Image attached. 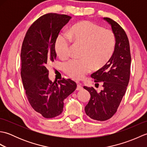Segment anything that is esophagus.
Instances as JSON below:
<instances>
[{
    "label": "esophagus",
    "instance_id": "obj_1",
    "mask_svg": "<svg viewBox=\"0 0 147 147\" xmlns=\"http://www.w3.org/2000/svg\"><path fill=\"white\" fill-rule=\"evenodd\" d=\"M83 88V86H82V85H81V84H78L77 85V88H76V90H82Z\"/></svg>",
    "mask_w": 147,
    "mask_h": 147
}]
</instances>
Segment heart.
<instances>
[{"mask_svg":"<svg viewBox=\"0 0 147 147\" xmlns=\"http://www.w3.org/2000/svg\"><path fill=\"white\" fill-rule=\"evenodd\" d=\"M84 45L82 58H74L65 62V73L74 79H82L92 71L107 63L112 57L115 47L114 32L103 28L88 21H82L71 28L69 34L59 35L55 42L57 54L61 58L70 55L72 42Z\"/></svg>","mask_w":147,"mask_h":147,"instance_id":"b5f03b06","label":"heart"}]
</instances>
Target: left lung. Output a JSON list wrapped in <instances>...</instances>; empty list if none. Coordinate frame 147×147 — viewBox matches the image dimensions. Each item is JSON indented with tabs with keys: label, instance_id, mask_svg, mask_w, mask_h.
<instances>
[{
	"label": "left lung",
	"instance_id": "1",
	"mask_svg": "<svg viewBox=\"0 0 147 147\" xmlns=\"http://www.w3.org/2000/svg\"><path fill=\"white\" fill-rule=\"evenodd\" d=\"M104 19L111 24L114 33V52L107 63L91 75L95 83L102 82L103 90L97 92L93 87L83 86L91 95L85 107L86 114L92 119L100 121L111 118L116 112L128 85L131 61L126 32L112 19Z\"/></svg>",
	"mask_w": 147,
	"mask_h": 147
}]
</instances>
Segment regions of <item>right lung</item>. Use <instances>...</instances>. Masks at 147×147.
<instances>
[{
	"label": "right lung",
	"instance_id": "1",
	"mask_svg": "<svg viewBox=\"0 0 147 147\" xmlns=\"http://www.w3.org/2000/svg\"><path fill=\"white\" fill-rule=\"evenodd\" d=\"M71 18L65 14L42 16L28 30L21 51V76L26 97L36 112L45 118L60 115L64 100L76 90V82L64 78L52 82L48 65L56 59L59 33Z\"/></svg>",
	"mask_w": 147,
	"mask_h": 147
}]
</instances>
